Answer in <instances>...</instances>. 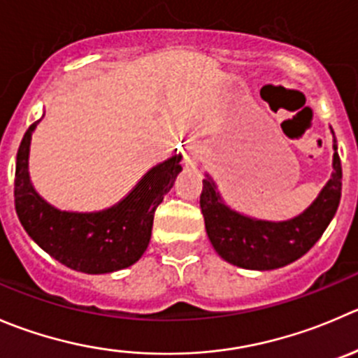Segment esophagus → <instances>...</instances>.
Listing matches in <instances>:
<instances>
[{
    "mask_svg": "<svg viewBox=\"0 0 358 358\" xmlns=\"http://www.w3.org/2000/svg\"><path fill=\"white\" fill-rule=\"evenodd\" d=\"M201 147L197 143H189L183 152V166L185 168H196L197 161H199Z\"/></svg>",
    "mask_w": 358,
    "mask_h": 358,
    "instance_id": "34e87169",
    "label": "esophagus"
}]
</instances>
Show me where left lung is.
Segmentation results:
<instances>
[{"instance_id": "obj_1", "label": "left lung", "mask_w": 358, "mask_h": 358, "mask_svg": "<svg viewBox=\"0 0 358 358\" xmlns=\"http://www.w3.org/2000/svg\"><path fill=\"white\" fill-rule=\"evenodd\" d=\"M331 180L306 211L285 222L255 220L225 206L213 180H203L199 204L215 252L245 269L267 271L301 259L320 239L341 199L343 169L334 138Z\"/></svg>"}]
</instances>
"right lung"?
Returning <instances> with one entry per match:
<instances>
[{
    "mask_svg": "<svg viewBox=\"0 0 358 358\" xmlns=\"http://www.w3.org/2000/svg\"><path fill=\"white\" fill-rule=\"evenodd\" d=\"M31 124L20 141L15 164V211L41 250L69 269L103 275L133 266L150 243L154 213L182 171V155L152 168L115 206L94 213H73L50 206L33 189L27 171Z\"/></svg>",
    "mask_w": 358,
    "mask_h": 358,
    "instance_id": "right-lung-1",
    "label": "right lung"
}]
</instances>
